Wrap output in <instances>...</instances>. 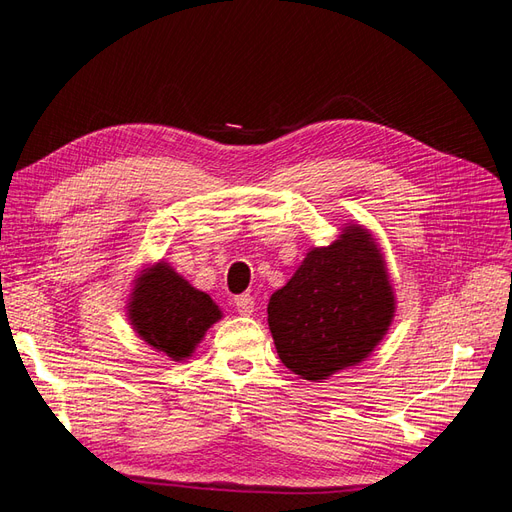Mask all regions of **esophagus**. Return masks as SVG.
I'll use <instances>...</instances> for the list:
<instances>
[{
	"mask_svg": "<svg viewBox=\"0 0 512 512\" xmlns=\"http://www.w3.org/2000/svg\"><path fill=\"white\" fill-rule=\"evenodd\" d=\"M233 305L242 313V316H248V313H253L255 309V298L251 294H240L233 298Z\"/></svg>",
	"mask_w": 512,
	"mask_h": 512,
	"instance_id": "1",
	"label": "esophagus"
}]
</instances>
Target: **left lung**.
<instances>
[{
	"label": "left lung",
	"mask_w": 512,
	"mask_h": 512,
	"mask_svg": "<svg viewBox=\"0 0 512 512\" xmlns=\"http://www.w3.org/2000/svg\"><path fill=\"white\" fill-rule=\"evenodd\" d=\"M393 313L396 296L381 248L368 229L348 225L333 244L311 248L270 296L268 326L285 368L322 383L368 359Z\"/></svg>",
	"instance_id": "obj_1"
}]
</instances>
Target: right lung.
<instances>
[{"label":"right lung","instance_id":"add662e5","mask_svg":"<svg viewBox=\"0 0 512 512\" xmlns=\"http://www.w3.org/2000/svg\"><path fill=\"white\" fill-rule=\"evenodd\" d=\"M127 318L140 339L173 361L192 357L222 311L166 261L142 270L129 294Z\"/></svg>","mask_w":512,"mask_h":512}]
</instances>
